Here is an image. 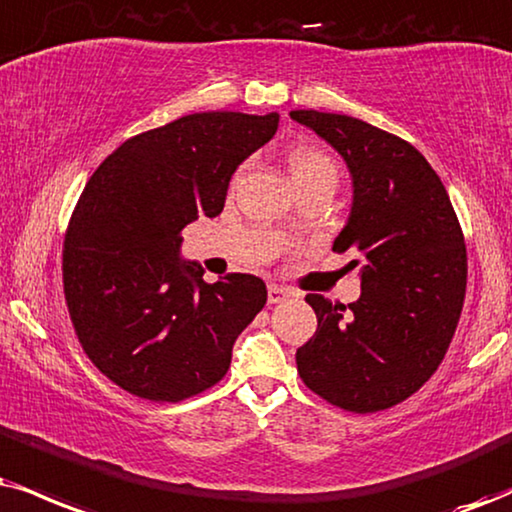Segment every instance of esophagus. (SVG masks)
I'll return each mask as SVG.
<instances>
[{
    "mask_svg": "<svg viewBox=\"0 0 512 512\" xmlns=\"http://www.w3.org/2000/svg\"><path fill=\"white\" fill-rule=\"evenodd\" d=\"M287 296H292L287 287H280V285H268V301L270 304H280V301H285Z\"/></svg>",
    "mask_w": 512,
    "mask_h": 512,
    "instance_id": "34e87169",
    "label": "esophagus"
}]
</instances>
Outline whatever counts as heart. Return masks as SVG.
Instances as JSON below:
<instances>
[{
	"instance_id": "heart-1",
	"label": "heart",
	"mask_w": 512,
	"mask_h": 512,
	"mask_svg": "<svg viewBox=\"0 0 512 512\" xmlns=\"http://www.w3.org/2000/svg\"><path fill=\"white\" fill-rule=\"evenodd\" d=\"M289 173H292L296 185H304V182L315 180H325L337 185L339 180L337 163L332 161V156L315 147H296L292 154H289Z\"/></svg>"
}]
</instances>
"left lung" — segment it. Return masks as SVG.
<instances>
[{
	"mask_svg": "<svg viewBox=\"0 0 512 512\" xmlns=\"http://www.w3.org/2000/svg\"><path fill=\"white\" fill-rule=\"evenodd\" d=\"M342 154L353 204L332 251H351L361 299L306 301L318 330L296 351L304 384L351 413L406 401L437 372L456 332L468 254L446 187L413 144L375 125L323 111H292Z\"/></svg>",
	"mask_w": 512,
	"mask_h": 512,
	"instance_id": "obj_1",
	"label": "left lung"
}]
</instances>
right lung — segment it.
<instances>
[{
    "instance_id": "obj_1",
    "label": "right lung",
    "mask_w": 512,
    "mask_h": 512,
    "mask_svg": "<svg viewBox=\"0 0 512 512\" xmlns=\"http://www.w3.org/2000/svg\"><path fill=\"white\" fill-rule=\"evenodd\" d=\"M277 123L192 113L130 137L87 180L63 239V294L82 351L121 389L178 403L225 377L266 282L230 273L208 285L199 263L180 261V232L223 211L232 173Z\"/></svg>"
}]
</instances>
